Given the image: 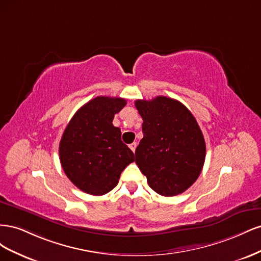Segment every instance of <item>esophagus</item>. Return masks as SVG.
Returning <instances> with one entry per match:
<instances>
[{
  "instance_id": "obj_1",
  "label": "esophagus",
  "mask_w": 261,
  "mask_h": 261,
  "mask_svg": "<svg viewBox=\"0 0 261 261\" xmlns=\"http://www.w3.org/2000/svg\"><path fill=\"white\" fill-rule=\"evenodd\" d=\"M136 147H137V144H136V143H133V144H130V145H129V148L132 149V151H133V152H135Z\"/></svg>"
}]
</instances>
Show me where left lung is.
I'll return each instance as SVG.
<instances>
[{
  "label": "left lung",
  "mask_w": 261,
  "mask_h": 261,
  "mask_svg": "<svg viewBox=\"0 0 261 261\" xmlns=\"http://www.w3.org/2000/svg\"><path fill=\"white\" fill-rule=\"evenodd\" d=\"M144 138L136 148V164L149 186L162 196H176L201 173L206 143L196 118L179 101L159 96L137 100Z\"/></svg>",
  "instance_id": "obj_1"
}]
</instances>
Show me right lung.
<instances>
[{
	"label": "right lung",
	"instance_id": "add662e5",
	"mask_svg": "<svg viewBox=\"0 0 261 261\" xmlns=\"http://www.w3.org/2000/svg\"><path fill=\"white\" fill-rule=\"evenodd\" d=\"M125 106L123 98H94L78 110L63 133L59 147L62 168L87 194L111 192L123 170L135 161L121 139V129L112 124Z\"/></svg>",
	"mask_w": 261,
	"mask_h": 261
}]
</instances>
